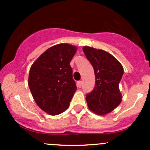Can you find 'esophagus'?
<instances>
[{"mask_svg":"<svg viewBox=\"0 0 150 150\" xmlns=\"http://www.w3.org/2000/svg\"><path fill=\"white\" fill-rule=\"evenodd\" d=\"M82 83H83L82 81H78V82H77V86H78V88H81V86H82Z\"/></svg>","mask_w":150,"mask_h":150,"instance_id":"obj_1","label":"esophagus"}]
</instances>
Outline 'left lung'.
Masks as SVG:
<instances>
[{
  "mask_svg": "<svg viewBox=\"0 0 150 150\" xmlns=\"http://www.w3.org/2000/svg\"><path fill=\"white\" fill-rule=\"evenodd\" d=\"M83 50L93 66L96 80L93 90L86 94L88 107L96 115H104L121 102L119 83L123 75V67L117 59L104 50L89 46H84Z\"/></svg>",
  "mask_w": 150,
  "mask_h": 150,
  "instance_id": "left-lung-1",
  "label": "left lung"
}]
</instances>
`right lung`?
Here are the masks:
<instances>
[{"label": "right lung", "mask_w": 150, "mask_h": 150, "mask_svg": "<svg viewBox=\"0 0 150 150\" xmlns=\"http://www.w3.org/2000/svg\"><path fill=\"white\" fill-rule=\"evenodd\" d=\"M77 47L61 43L47 49L30 68L28 85L35 102L43 111L57 115L65 111L76 91L70 63Z\"/></svg>", "instance_id": "right-lung-1"}]
</instances>
